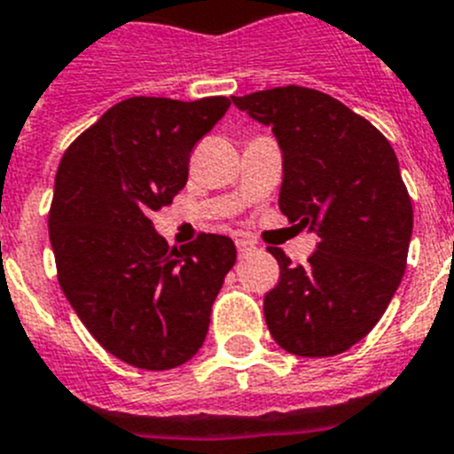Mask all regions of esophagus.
Wrapping results in <instances>:
<instances>
[{
  "instance_id": "1",
  "label": "esophagus",
  "mask_w": 454,
  "mask_h": 454,
  "mask_svg": "<svg viewBox=\"0 0 454 454\" xmlns=\"http://www.w3.org/2000/svg\"><path fill=\"white\" fill-rule=\"evenodd\" d=\"M236 247H239L240 256H246V254H250V252L256 250L254 240H250V239H236Z\"/></svg>"
}]
</instances>
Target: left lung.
<instances>
[{
	"label": "left lung",
	"mask_w": 454,
	"mask_h": 454,
	"mask_svg": "<svg viewBox=\"0 0 454 454\" xmlns=\"http://www.w3.org/2000/svg\"><path fill=\"white\" fill-rule=\"evenodd\" d=\"M270 124L284 156L279 208L318 234L293 266L279 247V282L263 298L272 339L298 356H334L362 340L407 268L414 208L391 143L332 95L282 86L231 98Z\"/></svg>",
	"instance_id": "8db88e82"
}]
</instances>
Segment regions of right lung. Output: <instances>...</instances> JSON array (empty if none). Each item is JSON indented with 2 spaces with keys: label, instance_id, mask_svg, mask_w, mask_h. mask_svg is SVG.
Masks as SVG:
<instances>
[{
  "label": "right lung",
  "instance_id": "obj_1",
  "mask_svg": "<svg viewBox=\"0 0 454 454\" xmlns=\"http://www.w3.org/2000/svg\"><path fill=\"white\" fill-rule=\"evenodd\" d=\"M230 98H129L66 150L50 240L59 284L99 346L124 364L170 371L202 348L211 304L236 262L230 236L168 247L152 211L186 186L191 152Z\"/></svg>",
  "mask_w": 454,
  "mask_h": 454
}]
</instances>
